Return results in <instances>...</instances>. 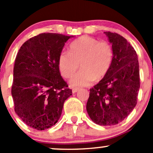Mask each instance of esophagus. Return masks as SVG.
Wrapping results in <instances>:
<instances>
[{
  "label": "esophagus",
  "mask_w": 153,
  "mask_h": 153,
  "mask_svg": "<svg viewBox=\"0 0 153 153\" xmlns=\"http://www.w3.org/2000/svg\"><path fill=\"white\" fill-rule=\"evenodd\" d=\"M79 90H80V88H73V90H72V91H73V94H75V93L78 92Z\"/></svg>",
  "instance_id": "esophagus-1"
}]
</instances>
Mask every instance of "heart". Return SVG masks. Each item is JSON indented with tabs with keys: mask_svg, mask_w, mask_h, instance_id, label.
<instances>
[{
	"mask_svg": "<svg viewBox=\"0 0 153 153\" xmlns=\"http://www.w3.org/2000/svg\"><path fill=\"white\" fill-rule=\"evenodd\" d=\"M114 59V51L108 42H99L91 36H80L69 46V52H62L58 57L61 75L70 78L78 70L81 71L72 78V86H85L93 80L99 81L109 72Z\"/></svg>",
	"mask_w": 153,
	"mask_h": 153,
	"instance_id": "1",
	"label": "heart"
}]
</instances>
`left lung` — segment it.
Returning a JSON list of instances; mask_svg holds the SVG:
<instances>
[{
  "label": "left lung",
  "instance_id": "left-lung-1",
  "mask_svg": "<svg viewBox=\"0 0 153 153\" xmlns=\"http://www.w3.org/2000/svg\"><path fill=\"white\" fill-rule=\"evenodd\" d=\"M114 59L109 72L90 89L86 110L96 124L112 126L122 122L137 104L140 87L137 54L125 38L106 31Z\"/></svg>",
  "mask_w": 153,
  "mask_h": 153
}]
</instances>
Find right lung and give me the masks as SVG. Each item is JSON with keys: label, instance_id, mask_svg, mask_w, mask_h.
<instances>
[{"label": "right lung", "instance_id": "add662e5", "mask_svg": "<svg viewBox=\"0 0 153 153\" xmlns=\"http://www.w3.org/2000/svg\"><path fill=\"white\" fill-rule=\"evenodd\" d=\"M71 37L43 33L25 42L17 53L11 88L14 109L33 129L45 130L54 126L65 101L72 95L58 67L59 54Z\"/></svg>", "mask_w": 153, "mask_h": 153}]
</instances>
